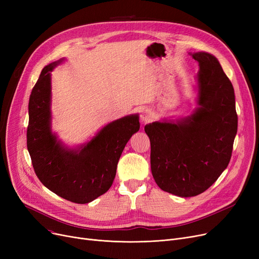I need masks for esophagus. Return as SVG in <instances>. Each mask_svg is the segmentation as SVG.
<instances>
[{
    "label": "esophagus",
    "instance_id": "obj_1",
    "mask_svg": "<svg viewBox=\"0 0 259 259\" xmlns=\"http://www.w3.org/2000/svg\"><path fill=\"white\" fill-rule=\"evenodd\" d=\"M152 117H153V115H152V112L150 110H147V109H146V110H143L141 112L140 118H141V121L143 122V124H146V122L151 121Z\"/></svg>",
    "mask_w": 259,
    "mask_h": 259
}]
</instances>
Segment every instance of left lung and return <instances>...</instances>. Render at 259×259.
I'll list each match as a JSON object with an SVG mask.
<instances>
[{
  "label": "left lung",
  "instance_id": "left-lung-1",
  "mask_svg": "<svg viewBox=\"0 0 259 259\" xmlns=\"http://www.w3.org/2000/svg\"><path fill=\"white\" fill-rule=\"evenodd\" d=\"M192 57L199 65L195 111L176 121L145 126L155 183L181 197L196 196L217 181L229 165L237 133L232 83L212 54Z\"/></svg>",
  "mask_w": 259,
  "mask_h": 259
}]
</instances>
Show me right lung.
Instances as JSON below:
<instances>
[{"label":"right lung","mask_w":259,"mask_h":259,"mask_svg":"<svg viewBox=\"0 0 259 259\" xmlns=\"http://www.w3.org/2000/svg\"><path fill=\"white\" fill-rule=\"evenodd\" d=\"M63 60L44 67L29 99L27 149L38 180L50 191L75 202L88 203L110 189L122 150L140 130L139 115L109 122L77 149L64 147L51 132V71Z\"/></svg>","instance_id":"add662e5"}]
</instances>
